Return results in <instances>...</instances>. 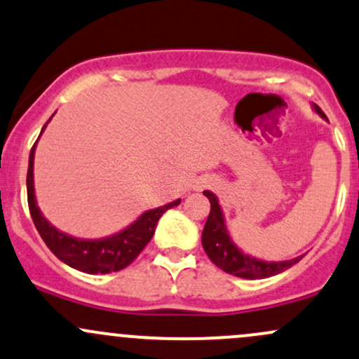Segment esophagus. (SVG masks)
<instances>
[{"instance_id": "obj_1", "label": "esophagus", "mask_w": 359, "mask_h": 359, "mask_svg": "<svg viewBox=\"0 0 359 359\" xmlns=\"http://www.w3.org/2000/svg\"><path fill=\"white\" fill-rule=\"evenodd\" d=\"M212 179H201V182H198V189L201 191V189H204V187H210V186H212Z\"/></svg>"}]
</instances>
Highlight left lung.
Returning a JSON list of instances; mask_svg holds the SVG:
<instances>
[{"label":"left lung","instance_id":"1","mask_svg":"<svg viewBox=\"0 0 359 359\" xmlns=\"http://www.w3.org/2000/svg\"><path fill=\"white\" fill-rule=\"evenodd\" d=\"M312 109L322 117V119L327 121L325 114L322 112L320 107L312 104ZM203 194L206 196L211 203L210 216H208L206 224H204L203 230V237H201V240H203V249L206 250L208 257H210L219 269H223L224 273L245 279H264L285 273L286 269H290L291 266H294V264L300 262L303 259V255H298V257L290 259V261L274 262L262 261V259L245 254L242 249H238V245L233 242L230 231H228L223 210L222 206H219V201L216 198V194H212L211 191H204Z\"/></svg>","mask_w":359,"mask_h":359}]
</instances>
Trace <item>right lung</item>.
Wrapping results in <instances>:
<instances>
[{
	"mask_svg": "<svg viewBox=\"0 0 359 359\" xmlns=\"http://www.w3.org/2000/svg\"><path fill=\"white\" fill-rule=\"evenodd\" d=\"M46 126L42 128L41 135L44 133ZM35 147H37V143L34 144L32 151H30L29 172H27V196H29V210L30 215H32L34 224L37 228L39 235L46 242V245L49 247L50 252L56 255L59 261L68 264L73 269L81 271V273L109 274L124 269L126 266H129V264L135 261L137 254L151 240L153 233H155L156 223H158L161 215L167 210H170V208L179 206L180 204V199H175L172 203L165 204V206L144 211L136 222L126 226L124 230L110 235V237L95 240L73 237V235L57 230L49 219L44 218L41 208L37 206L34 187Z\"/></svg>",
	"mask_w": 359,
	"mask_h": 359,
	"instance_id": "1",
	"label": "right lung"
}]
</instances>
